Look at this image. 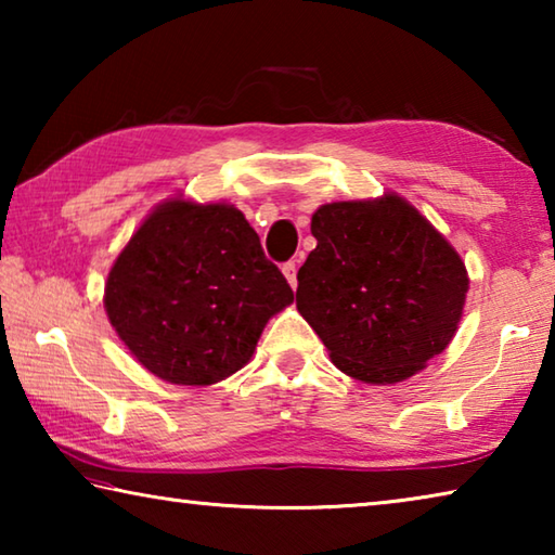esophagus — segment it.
<instances>
[{"mask_svg":"<svg viewBox=\"0 0 555 555\" xmlns=\"http://www.w3.org/2000/svg\"><path fill=\"white\" fill-rule=\"evenodd\" d=\"M281 271H284L288 286L296 288V286H298V279H296V261H286V264L281 267Z\"/></svg>","mask_w":555,"mask_h":555,"instance_id":"esophagus-1","label":"esophagus"}]
</instances>
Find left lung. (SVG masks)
Returning a JSON list of instances; mask_svg holds the SVG:
<instances>
[{"instance_id":"obj_1","label":"left lung","mask_w":555,"mask_h":555,"mask_svg":"<svg viewBox=\"0 0 555 555\" xmlns=\"http://www.w3.org/2000/svg\"><path fill=\"white\" fill-rule=\"evenodd\" d=\"M298 269L296 308L333 364L364 384H397L446 350L469 288L453 244L397 193L325 203Z\"/></svg>"}]
</instances>
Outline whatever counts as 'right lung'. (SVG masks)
I'll return each instance as SVG.
<instances>
[{"instance_id":"add662e5","label":"right lung","mask_w":555,"mask_h":555,"mask_svg":"<svg viewBox=\"0 0 555 555\" xmlns=\"http://www.w3.org/2000/svg\"><path fill=\"white\" fill-rule=\"evenodd\" d=\"M294 291L230 203H158L119 251L105 311L131 357L181 387L222 382L251 360Z\"/></svg>"}]
</instances>
